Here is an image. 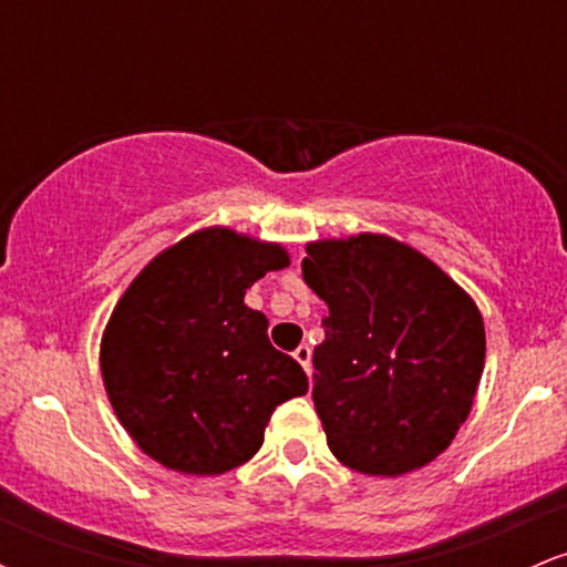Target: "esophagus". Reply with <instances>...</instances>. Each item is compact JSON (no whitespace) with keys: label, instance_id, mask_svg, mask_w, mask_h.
Instances as JSON below:
<instances>
[{"label":"esophagus","instance_id":"obj_1","mask_svg":"<svg viewBox=\"0 0 567 567\" xmlns=\"http://www.w3.org/2000/svg\"><path fill=\"white\" fill-rule=\"evenodd\" d=\"M292 357H296L298 360V365H301L306 373H309V365H311V349L306 347V343H301V347H298L296 351H292Z\"/></svg>","mask_w":567,"mask_h":567}]
</instances>
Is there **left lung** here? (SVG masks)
<instances>
[{
  "label": "left lung",
  "mask_w": 567,
  "mask_h": 567,
  "mask_svg": "<svg viewBox=\"0 0 567 567\" xmlns=\"http://www.w3.org/2000/svg\"><path fill=\"white\" fill-rule=\"evenodd\" d=\"M303 282L328 303L315 400L328 447L349 470L400 477L451 445L485 368L470 292L383 234L306 245Z\"/></svg>",
  "instance_id": "1"
}]
</instances>
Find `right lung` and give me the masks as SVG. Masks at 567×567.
Wrapping results in <instances>:
<instances>
[{"label": "right lung", "instance_id": "right-lung-1", "mask_svg": "<svg viewBox=\"0 0 567 567\" xmlns=\"http://www.w3.org/2000/svg\"><path fill=\"white\" fill-rule=\"evenodd\" d=\"M290 264L288 250L224 226L159 252L103 330L109 400L143 453L184 474H224L264 445L277 405L309 389L303 368L271 347L245 290Z\"/></svg>", "mask_w": 567, "mask_h": 567}]
</instances>
